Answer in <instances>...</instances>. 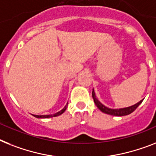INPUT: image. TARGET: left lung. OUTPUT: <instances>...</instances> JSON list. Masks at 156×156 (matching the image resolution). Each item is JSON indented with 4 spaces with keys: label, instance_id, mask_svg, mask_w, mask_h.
Instances as JSON below:
<instances>
[{
    "label": "left lung",
    "instance_id": "left-lung-1",
    "mask_svg": "<svg viewBox=\"0 0 156 156\" xmlns=\"http://www.w3.org/2000/svg\"><path fill=\"white\" fill-rule=\"evenodd\" d=\"M92 98L94 100V102L96 104V105L97 106L99 109H100L101 112H103L104 113H106V114H108V115H116V116H123V115H127L131 114L132 112H133L134 111L136 110L138 106L140 105L141 103H142L143 100H140V102L136 104L135 105H132L131 107H128V108H120V109H111L107 108L104 105H103L97 99H96V96H95V92H94V90L92 91Z\"/></svg>",
    "mask_w": 156,
    "mask_h": 156
}]
</instances>
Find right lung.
<instances>
[{"label": "right lung", "mask_w": 156, "mask_h": 156, "mask_svg": "<svg viewBox=\"0 0 156 156\" xmlns=\"http://www.w3.org/2000/svg\"><path fill=\"white\" fill-rule=\"evenodd\" d=\"M67 107H68V104H67L66 106L64 107V108L62 109V110L60 111V112H58L55 113V114H53V115H34V116H35V117H37V118H49V117L58 116V115H61L62 113H64V111L66 110Z\"/></svg>", "instance_id": "1"}]
</instances>
